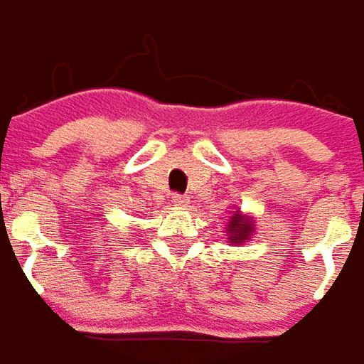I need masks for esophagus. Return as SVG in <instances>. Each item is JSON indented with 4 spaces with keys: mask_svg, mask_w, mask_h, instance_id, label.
<instances>
[{
    "mask_svg": "<svg viewBox=\"0 0 364 364\" xmlns=\"http://www.w3.org/2000/svg\"><path fill=\"white\" fill-rule=\"evenodd\" d=\"M175 206H183L185 204V196H181V193H173V200H171Z\"/></svg>",
    "mask_w": 364,
    "mask_h": 364,
    "instance_id": "obj_1",
    "label": "esophagus"
}]
</instances>
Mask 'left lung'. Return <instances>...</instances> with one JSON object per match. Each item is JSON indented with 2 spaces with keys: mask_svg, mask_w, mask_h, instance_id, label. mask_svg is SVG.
Returning <instances> with one entry per match:
<instances>
[{
  "mask_svg": "<svg viewBox=\"0 0 364 364\" xmlns=\"http://www.w3.org/2000/svg\"><path fill=\"white\" fill-rule=\"evenodd\" d=\"M227 231H229V240H231V244H242V242H246L250 235H252V223H250L248 218H244V216L235 215L231 216V223L227 225Z\"/></svg>",
  "mask_w": 364,
  "mask_h": 364,
  "instance_id": "8db88e82",
  "label": "left lung"
}]
</instances>
